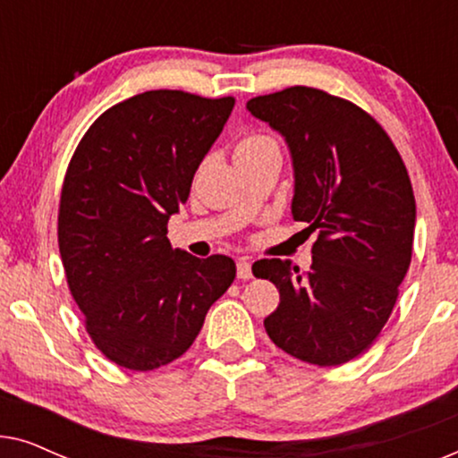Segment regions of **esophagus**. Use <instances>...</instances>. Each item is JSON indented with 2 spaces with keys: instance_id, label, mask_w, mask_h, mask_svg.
Segmentation results:
<instances>
[{
  "instance_id": "1",
  "label": "esophagus",
  "mask_w": 458,
  "mask_h": 458,
  "mask_svg": "<svg viewBox=\"0 0 458 458\" xmlns=\"http://www.w3.org/2000/svg\"><path fill=\"white\" fill-rule=\"evenodd\" d=\"M237 277H240V279L252 277V262H250L246 256L237 259Z\"/></svg>"
}]
</instances>
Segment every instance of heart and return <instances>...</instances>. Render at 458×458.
<instances>
[{"mask_svg": "<svg viewBox=\"0 0 458 458\" xmlns=\"http://www.w3.org/2000/svg\"><path fill=\"white\" fill-rule=\"evenodd\" d=\"M277 143H275L271 137H265V135H250L246 140H242L237 143L235 148V156L237 154H250V152H259V149H265V148H275Z\"/></svg>", "mask_w": 458, "mask_h": 458, "instance_id": "1", "label": "heart"}]
</instances>
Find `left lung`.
<instances>
[{
  "label": "left lung",
  "instance_id": "obj_1",
  "mask_svg": "<svg viewBox=\"0 0 458 458\" xmlns=\"http://www.w3.org/2000/svg\"><path fill=\"white\" fill-rule=\"evenodd\" d=\"M250 114L284 137L293 168V221L318 231L309 273L265 259L279 306L265 318L275 346L318 367L371 346L411 265L415 196L386 131L346 99L312 87L252 98Z\"/></svg>",
  "mask_w": 458,
  "mask_h": 458
}]
</instances>
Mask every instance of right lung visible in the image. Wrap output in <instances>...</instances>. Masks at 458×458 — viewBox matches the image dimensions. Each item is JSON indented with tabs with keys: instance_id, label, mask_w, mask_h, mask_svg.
Returning <instances> with one entry per match:
<instances>
[{
	"instance_id": "right-lung-1",
	"label": "right lung",
	"mask_w": 458,
	"mask_h": 458,
	"mask_svg": "<svg viewBox=\"0 0 458 458\" xmlns=\"http://www.w3.org/2000/svg\"><path fill=\"white\" fill-rule=\"evenodd\" d=\"M233 104L185 91L140 93L106 110L68 165L62 265L87 334L118 367L152 371L179 359L233 284V259H198L166 237Z\"/></svg>"
}]
</instances>
